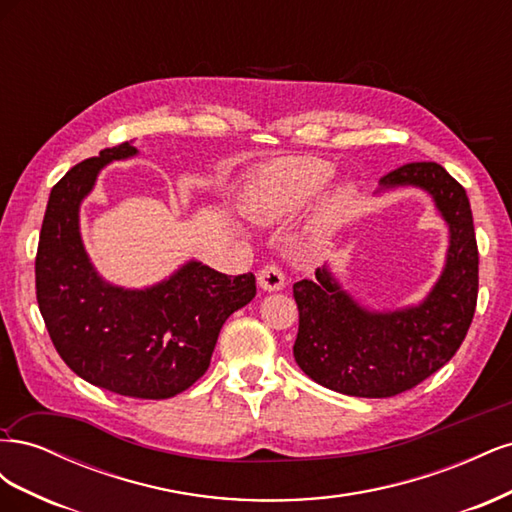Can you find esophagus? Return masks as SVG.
<instances>
[{"mask_svg": "<svg viewBox=\"0 0 512 512\" xmlns=\"http://www.w3.org/2000/svg\"><path fill=\"white\" fill-rule=\"evenodd\" d=\"M258 286L265 290V292H277V290H282L284 288V284H286V277H284V273L277 269L275 265H267V267H262L260 271H258Z\"/></svg>", "mask_w": 512, "mask_h": 512, "instance_id": "34e87169", "label": "esophagus"}]
</instances>
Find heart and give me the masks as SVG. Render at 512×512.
Listing matches in <instances>:
<instances>
[{
  "label": "heart",
  "mask_w": 512,
  "mask_h": 512,
  "mask_svg": "<svg viewBox=\"0 0 512 512\" xmlns=\"http://www.w3.org/2000/svg\"><path fill=\"white\" fill-rule=\"evenodd\" d=\"M333 177V166L312 156H290L262 166L247 181L241 209L260 226H277L297 218ZM356 190L350 181H339L322 192L312 213L307 215L305 237L320 245L327 243L342 226L354 203Z\"/></svg>",
  "instance_id": "heart-1"
}]
</instances>
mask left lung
Returning a JSON list of instances; mask_svg holds the SVG:
<instances>
[{
	"label": "left lung",
	"mask_w": 512,
	"mask_h": 512,
	"mask_svg": "<svg viewBox=\"0 0 512 512\" xmlns=\"http://www.w3.org/2000/svg\"><path fill=\"white\" fill-rule=\"evenodd\" d=\"M425 192L448 228L444 265L421 301L395 309L365 305L331 265L292 286L299 305L294 361L324 389L352 397L404 393L453 359L478 294V250L466 190L436 162L406 164L380 179L376 196Z\"/></svg>",
	"instance_id": "8db88e82"
}]
</instances>
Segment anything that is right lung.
Instances as JSON below:
<instances>
[{"mask_svg": "<svg viewBox=\"0 0 512 512\" xmlns=\"http://www.w3.org/2000/svg\"><path fill=\"white\" fill-rule=\"evenodd\" d=\"M138 156L134 141L102 149L51 190L36 256V297L61 359L89 384L138 399H168L205 374L220 329L256 297L252 273L230 277L190 258L162 282L104 280L81 235L83 200L102 168Z\"/></svg>", "mask_w": 512, "mask_h": 512, "instance_id": "obj_1", "label": "right lung"}]
</instances>
